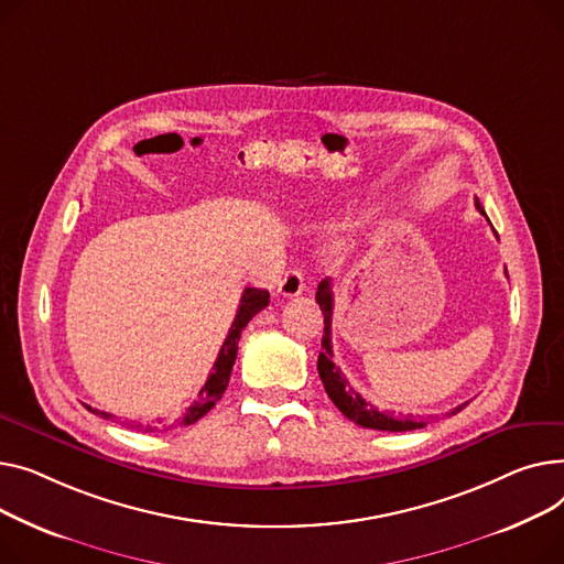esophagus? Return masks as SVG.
<instances>
[{
    "mask_svg": "<svg viewBox=\"0 0 564 564\" xmlns=\"http://www.w3.org/2000/svg\"><path fill=\"white\" fill-rule=\"evenodd\" d=\"M278 291L284 295V297H295L301 295L305 291V280H303V273L301 271H286V275L280 280L278 284Z\"/></svg>",
    "mask_w": 564,
    "mask_h": 564,
    "instance_id": "34e87169",
    "label": "esophagus"
}]
</instances>
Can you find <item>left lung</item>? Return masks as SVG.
Wrapping results in <instances>:
<instances>
[{"instance_id":"1","label":"left lung","mask_w":564,"mask_h":564,"mask_svg":"<svg viewBox=\"0 0 564 564\" xmlns=\"http://www.w3.org/2000/svg\"><path fill=\"white\" fill-rule=\"evenodd\" d=\"M476 207L485 216V209L480 207L478 200H476ZM506 275H508V271H506ZM316 303H318V307L323 312V323H325L323 339H321L323 350L318 352V376H321V382H323V387H325V391L329 395V401H333L339 408V412H344L350 421H355L361 427L387 430V433H408V430L423 427L425 423L416 421L414 416H395L393 412L376 410L371 403L364 401L361 395L350 387L346 376L339 371V367L333 361V310H335L333 282L323 280L318 284ZM465 405L455 408V412L462 410Z\"/></svg>"}]
</instances>
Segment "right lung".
Masks as SVG:
<instances>
[{"label": "right lung", "mask_w": 564, "mask_h": 564, "mask_svg": "<svg viewBox=\"0 0 564 564\" xmlns=\"http://www.w3.org/2000/svg\"><path fill=\"white\" fill-rule=\"evenodd\" d=\"M263 307H269V291L267 289H254V286H250V289H246L243 291V295H241V303H239V310H237V316H235V323H231V327H229V333H227V337H225V341H223V346H220V352H218V359L214 361V369H212V373H209V378H207V382H205V387L200 389V399H197L186 412H184V416L177 421L180 425H191V423H195L197 419H203L220 399H223V393H225V389H227V382H229V376H231V367H235V359H237V350H239V339H241V333H243V327L252 321V316L257 314V312H261ZM88 408V412H93V414H99V416H109L107 412H99V410H95V408H90V405H86ZM129 427H134V430H145V433H152V430H159V427H154V425H129Z\"/></svg>", "instance_id": "obj_1"}]
</instances>
